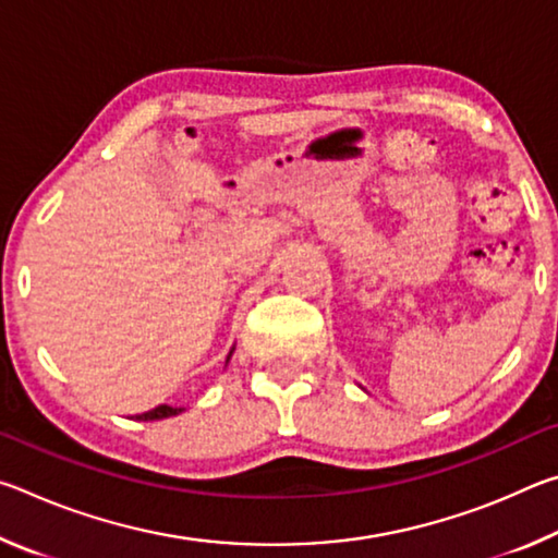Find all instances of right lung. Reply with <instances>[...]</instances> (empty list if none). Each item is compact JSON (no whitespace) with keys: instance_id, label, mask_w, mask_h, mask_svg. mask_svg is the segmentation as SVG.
<instances>
[{"instance_id":"right-lung-1","label":"right lung","mask_w":558,"mask_h":558,"mask_svg":"<svg viewBox=\"0 0 558 558\" xmlns=\"http://www.w3.org/2000/svg\"><path fill=\"white\" fill-rule=\"evenodd\" d=\"M231 352H233V349H231ZM226 362H229V359H226ZM177 413H182V409H174V405L162 403V405H157V409H153V411L135 415V418L137 421H159V418H169V415H177Z\"/></svg>"}]
</instances>
